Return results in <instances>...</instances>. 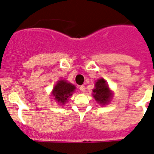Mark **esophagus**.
Listing matches in <instances>:
<instances>
[{
	"label": "esophagus",
	"instance_id": "esophagus-1",
	"mask_svg": "<svg viewBox=\"0 0 154 154\" xmlns=\"http://www.w3.org/2000/svg\"><path fill=\"white\" fill-rule=\"evenodd\" d=\"M80 91L83 93L85 92V91H86V88H85V85H81V86H80Z\"/></svg>",
	"mask_w": 154,
	"mask_h": 154
}]
</instances>
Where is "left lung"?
I'll list each match as a JSON object with an SVG mask.
<instances>
[{
    "label": "left lung",
    "mask_w": 154,
    "mask_h": 154,
    "mask_svg": "<svg viewBox=\"0 0 154 154\" xmlns=\"http://www.w3.org/2000/svg\"><path fill=\"white\" fill-rule=\"evenodd\" d=\"M92 91L95 101L103 106L108 104L113 97V92L109 90L108 84L103 78H100L95 82V88Z\"/></svg>",
    "instance_id": "8db88e82"
}]
</instances>
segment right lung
<instances>
[{
    "label": "right lung",
    "instance_id": "add662e5",
    "mask_svg": "<svg viewBox=\"0 0 154 154\" xmlns=\"http://www.w3.org/2000/svg\"><path fill=\"white\" fill-rule=\"evenodd\" d=\"M75 89L76 87L74 85L69 83L66 80H59L53 88L52 96L59 104L64 105L68 101L69 97L73 95Z\"/></svg>",
    "mask_w": 154,
    "mask_h": 154
}]
</instances>
